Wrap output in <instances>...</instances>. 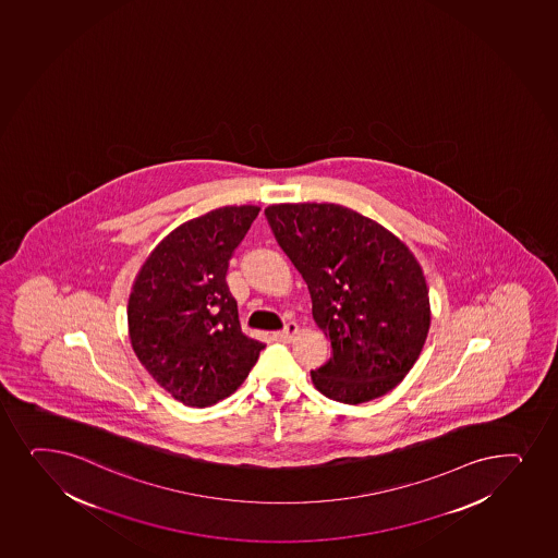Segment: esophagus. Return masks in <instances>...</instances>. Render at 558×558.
Listing matches in <instances>:
<instances>
[{
	"label": "esophagus",
	"instance_id": "esophagus-1",
	"mask_svg": "<svg viewBox=\"0 0 558 558\" xmlns=\"http://www.w3.org/2000/svg\"><path fill=\"white\" fill-rule=\"evenodd\" d=\"M296 333H299V325H296V323H289L283 330L272 333V338H275L276 341H291Z\"/></svg>",
	"mask_w": 558,
	"mask_h": 558
}]
</instances>
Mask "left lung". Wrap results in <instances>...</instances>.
Here are the masks:
<instances>
[{
  "label": "left lung",
  "instance_id": "8db88e82",
  "mask_svg": "<svg viewBox=\"0 0 558 558\" xmlns=\"http://www.w3.org/2000/svg\"><path fill=\"white\" fill-rule=\"evenodd\" d=\"M265 215L332 344V357L312 371L315 388L344 404L391 391L417 362L430 328L417 257L383 225L339 204H275Z\"/></svg>",
  "mask_w": 558,
  "mask_h": 558
}]
</instances>
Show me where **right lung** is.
I'll return each mask as SVG.
<instances>
[{
    "label": "right lung",
    "mask_w": 558,
    "mask_h": 558,
    "mask_svg": "<svg viewBox=\"0 0 558 558\" xmlns=\"http://www.w3.org/2000/svg\"><path fill=\"white\" fill-rule=\"evenodd\" d=\"M257 214V206H226L183 222L150 252L133 282V351L185 407H214L230 397L265 349L241 330L226 283L230 257Z\"/></svg>",
    "instance_id": "right-lung-1"
}]
</instances>
